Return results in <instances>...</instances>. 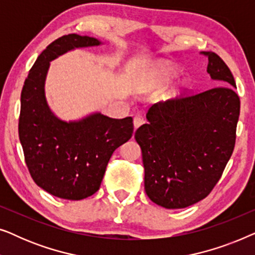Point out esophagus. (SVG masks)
Here are the masks:
<instances>
[{
    "label": "esophagus",
    "instance_id": "esophagus-1",
    "mask_svg": "<svg viewBox=\"0 0 255 255\" xmlns=\"http://www.w3.org/2000/svg\"><path fill=\"white\" fill-rule=\"evenodd\" d=\"M144 122H145L144 118H142L141 116H139V115H137V116H134V118H133V127H134V128H138L141 124H144Z\"/></svg>",
    "mask_w": 255,
    "mask_h": 255
}]
</instances>
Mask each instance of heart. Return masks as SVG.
<instances>
[{
  "mask_svg": "<svg viewBox=\"0 0 255 255\" xmlns=\"http://www.w3.org/2000/svg\"><path fill=\"white\" fill-rule=\"evenodd\" d=\"M175 66L166 61H156L151 67V85L162 86L169 82L177 74ZM188 86V79L184 75H180L175 79L170 87V94H176Z\"/></svg>",
  "mask_w": 255,
  "mask_h": 255,
  "instance_id": "b5f03b06",
  "label": "heart"
}]
</instances>
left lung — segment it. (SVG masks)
<instances>
[{
  "label": "left lung",
  "instance_id": "8db88e82",
  "mask_svg": "<svg viewBox=\"0 0 255 255\" xmlns=\"http://www.w3.org/2000/svg\"><path fill=\"white\" fill-rule=\"evenodd\" d=\"M208 69L217 87L149 108L135 131L145 168V191L166 209L203 200L221 179L236 142L240 100L231 71L214 52Z\"/></svg>",
  "mask_w": 255,
  "mask_h": 255
}]
</instances>
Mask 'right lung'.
Wrapping results in <instances>:
<instances>
[{"label":"right lung","instance_id":"add662e5","mask_svg":"<svg viewBox=\"0 0 255 255\" xmlns=\"http://www.w3.org/2000/svg\"><path fill=\"white\" fill-rule=\"evenodd\" d=\"M100 45L96 38L76 33L58 38L37 58L20 94L18 131L27 168L38 187L64 200L95 194L114 151L133 133L131 117L117 120L96 111L64 121L48 106L45 83L51 61Z\"/></svg>","mask_w":255,"mask_h":255}]
</instances>
